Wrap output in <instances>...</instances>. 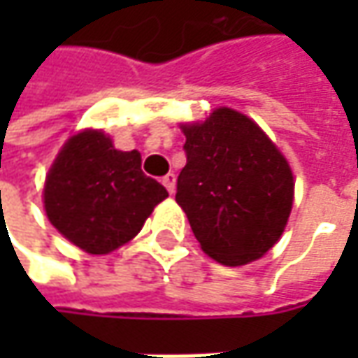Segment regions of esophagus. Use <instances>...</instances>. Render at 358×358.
Returning a JSON list of instances; mask_svg holds the SVG:
<instances>
[{"mask_svg":"<svg viewBox=\"0 0 358 358\" xmlns=\"http://www.w3.org/2000/svg\"><path fill=\"white\" fill-rule=\"evenodd\" d=\"M175 181H177V179H175V175H173V173H167V175H165V177H163V185L167 187V191H169V193H175Z\"/></svg>","mask_w":358,"mask_h":358,"instance_id":"esophagus-1","label":"esophagus"}]
</instances>
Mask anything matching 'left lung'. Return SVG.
<instances>
[{
	"label": "left lung",
	"mask_w": 358,
	"mask_h": 358,
	"mask_svg": "<svg viewBox=\"0 0 358 358\" xmlns=\"http://www.w3.org/2000/svg\"><path fill=\"white\" fill-rule=\"evenodd\" d=\"M181 129L187 165L175 201L201 249L227 267L263 257L293 209L295 181L285 155L253 119L229 107Z\"/></svg>",
	"instance_id": "obj_1"
}]
</instances>
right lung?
I'll return each instance as SVG.
<instances>
[{
	"instance_id": "add662e5",
	"label": "right lung",
	"mask_w": 358,
	"mask_h": 358,
	"mask_svg": "<svg viewBox=\"0 0 358 358\" xmlns=\"http://www.w3.org/2000/svg\"><path fill=\"white\" fill-rule=\"evenodd\" d=\"M165 197L167 189L141 171L139 151H119L99 129L67 139L43 187L51 225L91 255L133 239Z\"/></svg>"
}]
</instances>
